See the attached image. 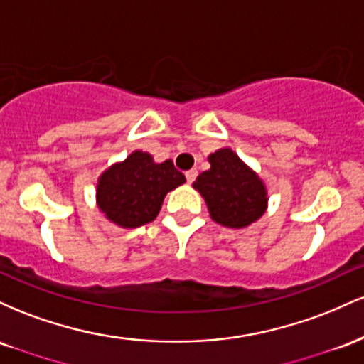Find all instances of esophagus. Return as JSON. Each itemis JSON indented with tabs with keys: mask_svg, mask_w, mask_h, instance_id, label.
I'll list each match as a JSON object with an SVG mask.
<instances>
[{
	"mask_svg": "<svg viewBox=\"0 0 364 364\" xmlns=\"http://www.w3.org/2000/svg\"><path fill=\"white\" fill-rule=\"evenodd\" d=\"M185 176H186V181H188V183H193V181H195V178H196V169H190V171H186Z\"/></svg>",
	"mask_w": 364,
	"mask_h": 364,
	"instance_id": "esophagus-1",
	"label": "esophagus"
}]
</instances>
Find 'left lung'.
<instances>
[{"mask_svg": "<svg viewBox=\"0 0 364 364\" xmlns=\"http://www.w3.org/2000/svg\"><path fill=\"white\" fill-rule=\"evenodd\" d=\"M210 169L195 179L193 188L205 200L214 223L243 229L257 223L269 207V190L232 149H217L207 157Z\"/></svg>", "mask_w": 364, "mask_h": 364, "instance_id": "left-lung-1", "label": "left lung"}]
</instances>
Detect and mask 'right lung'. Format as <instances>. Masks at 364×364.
I'll return each mask as SVG.
<instances>
[{"label":"right lung","mask_w":364,"mask_h":364,"mask_svg":"<svg viewBox=\"0 0 364 364\" xmlns=\"http://www.w3.org/2000/svg\"><path fill=\"white\" fill-rule=\"evenodd\" d=\"M186 183L173 161L156 162L149 152L133 150L124 161L104 169L95 183V203L101 214L123 229L152 223L164 196Z\"/></svg>","instance_id":"right-lung-1"}]
</instances>
